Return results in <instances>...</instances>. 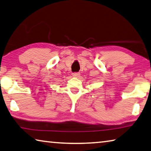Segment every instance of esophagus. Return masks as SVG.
I'll list each match as a JSON object with an SVG mask.
<instances>
[{
	"mask_svg": "<svg viewBox=\"0 0 151 151\" xmlns=\"http://www.w3.org/2000/svg\"><path fill=\"white\" fill-rule=\"evenodd\" d=\"M72 76L75 78H79L80 76V73H78V72H75V73H72Z\"/></svg>",
	"mask_w": 151,
	"mask_h": 151,
	"instance_id": "34e87169",
	"label": "esophagus"
}]
</instances>
